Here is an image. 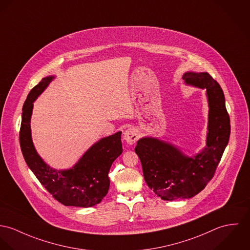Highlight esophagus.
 Segmentation results:
<instances>
[{
  "label": "esophagus",
  "mask_w": 250,
  "mask_h": 250,
  "mask_svg": "<svg viewBox=\"0 0 250 250\" xmlns=\"http://www.w3.org/2000/svg\"><path fill=\"white\" fill-rule=\"evenodd\" d=\"M124 139L128 145H133L138 140V131L135 128L130 127L125 131Z\"/></svg>",
  "instance_id": "34e87169"
}]
</instances>
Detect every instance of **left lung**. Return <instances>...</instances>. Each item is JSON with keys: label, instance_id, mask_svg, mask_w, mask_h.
<instances>
[{"label": "left lung", "instance_id": "8db88e82", "mask_svg": "<svg viewBox=\"0 0 250 250\" xmlns=\"http://www.w3.org/2000/svg\"><path fill=\"white\" fill-rule=\"evenodd\" d=\"M183 80L207 90V147L190 158L156 139H141L135 146L147 186L163 200L189 198L201 192L214 177L230 136V118L220 84L208 73H186Z\"/></svg>", "mask_w": 250, "mask_h": 250}]
</instances>
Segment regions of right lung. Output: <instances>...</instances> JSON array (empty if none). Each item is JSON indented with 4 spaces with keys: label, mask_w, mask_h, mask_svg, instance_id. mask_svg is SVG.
<instances>
[{
    "label": "right lung",
    "mask_w": 250,
    "mask_h": 250,
    "mask_svg": "<svg viewBox=\"0 0 250 250\" xmlns=\"http://www.w3.org/2000/svg\"><path fill=\"white\" fill-rule=\"evenodd\" d=\"M52 80V77L42 79L28 93L20 127L21 150L36 178L58 202L65 206L92 207L99 204L108 193L110 167L123 152L122 132L99 141L71 169L56 171L46 165L33 146L29 123L33 102Z\"/></svg>",
    "instance_id": "right-lung-1"
}]
</instances>
